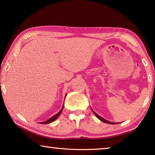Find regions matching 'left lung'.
I'll use <instances>...</instances> for the list:
<instances>
[{
    "mask_svg": "<svg viewBox=\"0 0 155 155\" xmlns=\"http://www.w3.org/2000/svg\"><path fill=\"white\" fill-rule=\"evenodd\" d=\"M92 111L94 112V114H95V115L96 116L98 117V118L100 120H101L102 122H105V123H107V124H119L118 122H109V121H108V120H105V119H104L103 117H102L101 116H100V115H98V114H96V113L94 111V110H92Z\"/></svg>",
    "mask_w": 155,
    "mask_h": 155,
    "instance_id": "8db88e82",
    "label": "left lung"
}]
</instances>
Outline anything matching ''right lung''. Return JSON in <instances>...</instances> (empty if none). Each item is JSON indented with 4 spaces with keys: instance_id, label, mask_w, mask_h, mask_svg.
<instances>
[{
    "instance_id": "add662e5",
    "label": "right lung",
    "mask_w": 155,
    "mask_h": 155,
    "mask_svg": "<svg viewBox=\"0 0 155 155\" xmlns=\"http://www.w3.org/2000/svg\"><path fill=\"white\" fill-rule=\"evenodd\" d=\"M63 109H64V105H63V107H62V108L61 109V110H60V111L57 113V114H55V115H54L52 117H51V118L50 119H48V120H46V121H45V122H40L41 124H50V123H51V122H54V120H56V119H57V117H58L59 115H60V114H61V112H62V111H63Z\"/></svg>"
}]
</instances>
